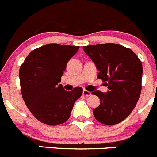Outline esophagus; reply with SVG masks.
Masks as SVG:
<instances>
[{
    "label": "esophagus",
    "mask_w": 157,
    "mask_h": 157,
    "mask_svg": "<svg viewBox=\"0 0 157 157\" xmlns=\"http://www.w3.org/2000/svg\"><path fill=\"white\" fill-rule=\"evenodd\" d=\"M83 94H84V95H85V96H90L91 94V93L90 92V91H87V90L84 89L83 90Z\"/></svg>",
    "instance_id": "esophagus-1"
}]
</instances>
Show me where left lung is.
<instances>
[{"mask_svg": "<svg viewBox=\"0 0 157 157\" xmlns=\"http://www.w3.org/2000/svg\"><path fill=\"white\" fill-rule=\"evenodd\" d=\"M83 49L99 71L97 77L108 88L107 92H92L101 101L93 114L103 124H117L130 115L140 95L141 61L131 49L115 43L90 45Z\"/></svg>", "mask_w": 157, "mask_h": 157, "instance_id": "obj_1", "label": "left lung"}]
</instances>
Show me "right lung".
Instances as JSON below:
<instances>
[{
    "instance_id": "obj_1",
    "label": "right lung",
    "mask_w": 157,
    "mask_h": 157,
    "mask_svg": "<svg viewBox=\"0 0 157 157\" xmlns=\"http://www.w3.org/2000/svg\"><path fill=\"white\" fill-rule=\"evenodd\" d=\"M79 46L50 43L33 50L20 69L22 97L33 115L47 125H59L70 117L74 103L83 89L68 91L61 77Z\"/></svg>"
}]
</instances>
